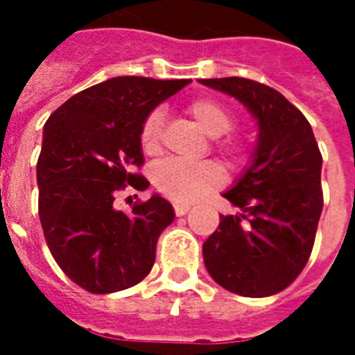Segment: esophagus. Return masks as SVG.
I'll return each mask as SVG.
<instances>
[{"mask_svg":"<svg viewBox=\"0 0 355 355\" xmlns=\"http://www.w3.org/2000/svg\"><path fill=\"white\" fill-rule=\"evenodd\" d=\"M173 207H175V215H177V216L186 215V213L190 211V205H188V203H180V201H177V203H175Z\"/></svg>","mask_w":355,"mask_h":355,"instance_id":"esophagus-1","label":"esophagus"}]
</instances>
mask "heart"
Segmentation results:
<instances>
[{
    "label": "heart",
    "instance_id": "heart-1",
    "mask_svg": "<svg viewBox=\"0 0 355 355\" xmlns=\"http://www.w3.org/2000/svg\"><path fill=\"white\" fill-rule=\"evenodd\" d=\"M188 114L193 121L200 125L209 137H220L234 127V116L223 102L213 98H198L188 106ZM163 114L154 110L144 119L140 129V144L148 154H155L162 142ZM218 150L226 155H236L241 152V146L236 140H223L218 142ZM224 171L216 162L201 163H178L163 162L154 171V184L157 192L177 201H193L203 193L215 190L223 184Z\"/></svg>",
    "mask_w": 355,
    "mask_h": 355
}]
</instances>
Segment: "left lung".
I'll list each match as a JSON object with an SVG mask.
<instances>
[{"mask_svg":"<svg viewBox=\"0 0 355 355\" xmlns=\"http://www.w3.org/2000/svg\"><path fill=\"white\" fill-rule=\"evenodd\" d=\"M200 81L238 98L259 127L253 162L223 193L241 213L220 215L203 243V262L230 293L270 297L310 259L323 209V157L308 119L275 89L245 78Z\"/></svg>","mask_w":355,"mask_h":355,"instance_id":"left-lung-1","label":"left lung"}]
</instances>
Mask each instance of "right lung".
I'll return each mask as SVG.
<instances>
[{"label": "right lung", "instance_id": "1", "mask_svg": "<svg viewBox=\"0 0 355 355\" xmlns=\"http://www.w3.org/2000/svg\"><path fill=\"white\" fill-rule=\"evenodd\" d=\"M188 83L112 78L73 94L43 127L40 220L53 259L81 289L123 291L154 266L157 238L175 220L173 205L154 193L125 215L114 200L127 186H150L135 173L144 163L140 129L157 104Z\"/></svg>", "mask_w": 355, "mask_h": 355}]
</instances>
